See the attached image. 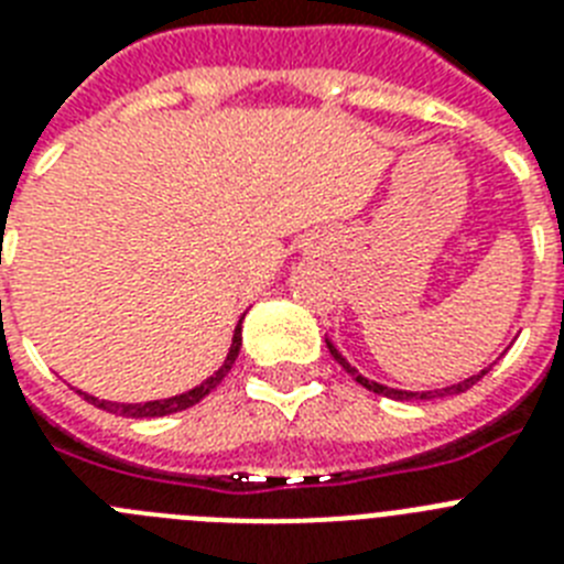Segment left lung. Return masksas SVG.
<instances>
[{
  "label": "left lung",
  "mask_w": 564,
  "mask_h": 564,
  "mask_svg": "<svg viewBox=\"0 0 564 564\" xmlns=\"http://www.w3.org/2000/svg\"><path fill=\"white\" fill-rule=\"evenodd\" d=\"M328 350H330V356H334L336 362L341 365V368H345V373H350V377L356 379V382L362 384V388H368V391H373V393H379V397H388V399H399V402H405V399H433V397H456V393H465L468 391V388H474L476 382H479V379L485 377V373H488L490 368H485L482 373H476V377H470V379H465V382H459V384H451V388H442V391H425V393H416V391H397V388H384V384H379V382H373V379H368V377H362V373H359V370L356 368H350L348 365V359H345V356L339 354V350L334 348V345H330L328 341Z\"/></svg>",
  "instance_id": "left-lung-1"
}]
</instances>
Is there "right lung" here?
<instances>
[{
  "instance_id": "1",
  "label": "right lung",
  "mask_w": 564,
  "mask_h": 564,
  "mask_svg": "<svg viewBox=\"0 0 564 564\" xmlns=\"http://www.w3.org/2000/svg\"><path fill=\"white\" fill-rule=\"evenodd\" d=\"M239 348H242V319H239V325H236L234 341H230L228 359H225L223 368L216 370V373L210 379H205V382H202V384H196L194 391L180 393V397L156 399V402H139V405H124V402H105V399L88 397V393H82V391L79 393L85 399H88L90 405L102 408V411H108V413H119V416H131V420H153V416H167V413L187 411V408H194L196 402H202V399H205L210 391H214L216 384H219L225 377H228L230 365H234L236 356H239Z\"/></svg>"
}]
</instances>
